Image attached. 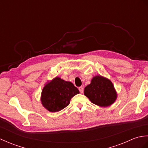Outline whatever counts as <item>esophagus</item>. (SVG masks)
<instances>
[{
	"instance_id": "esophagus-1",
	"label": "esophagus",
	"mask_w": 148,
	"mask_h": 148,
	"mask_svg": "<svg viewBox=\"0 0 148 148\" xmlns=\"http://www.w3.org/2000/svg\"><path fill=\"white\" fill-rule=\"evenodd\" d=\"M79 90L80 93H83V90H84V89H83V86H80V87H79Z\"/></svg>"
}]
</instances>
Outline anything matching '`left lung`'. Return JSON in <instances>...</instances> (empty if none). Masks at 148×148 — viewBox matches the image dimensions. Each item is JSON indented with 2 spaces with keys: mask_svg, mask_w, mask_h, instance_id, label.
I'll list each match as a JSON object with an SVG mask.
<instances>
[{
  "mask_svg": "<svg viewBox=\"0 0 148 148\" xmlns=\"http://www.w3.org/2000/svg\"><path fill=\"white\" fill-rule=\"evenodd\" d=\"M84 93L92 103L101 107L111 106L117 97L111 81L101 76L93 77L91 83L84 88Z\"/></svg>",
  "mask_w": 148,
  "mask_h": 148,
  "instance_id": "1",
  "label": "left lung"
}]
</instances>
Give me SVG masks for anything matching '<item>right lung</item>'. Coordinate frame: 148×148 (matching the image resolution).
<instances>
[{
    "label": "right lung",
    "mask_w": 148,
    "mask_h": 148,
    "mask_svg": "<svg viewBox=\"0 0 148 148\" xmlns=\"http://www.w3.org/2000/svg\"><path fill=\"white\" fill-rule=\"evenodd\" d=\"M79 93V90L71 82L56 77L44 87L41 102L49 111L57 112L67 107L72 97Z\"/></svg>",
    "instance_id": "1"
}]
</instances>
